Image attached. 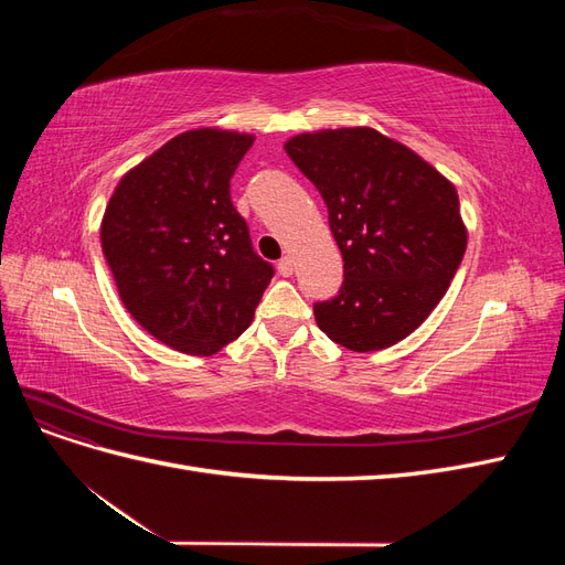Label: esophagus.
<instances>
[{"label": "esophagus", "instance_id": "34e87169", "mask_svg": "<svg viewBox=\"0 0 565 565\" xmlns=\"http://www.w3.org/2000/svg\"><path fill=\"white\" fill-rule=\"evenodd\" d=\"M278 273L282 278H289L295 273V262L289 259V256H282V259L278 262Z\"/></svg>", "mask_w": 565, "mask_h": 565}]
</instances>
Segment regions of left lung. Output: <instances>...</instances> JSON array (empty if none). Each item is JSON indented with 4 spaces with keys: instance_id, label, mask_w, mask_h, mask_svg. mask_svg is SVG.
<instances>
[{
    "instance_id": "left-lung-1",
    "label": "left lung",
    "mask_w": 565,
    "mask_h": 565,
    "mask_svg": "<svg viewBox=\"0 0 565 565\" xmlns=\"http://www.w3.org/2000/svg\"><path fill=\"white\" fill-rule=\"evenodd\" d=\"M328 204L344 259L318 328L349 351H380L417 330L448 292L467 249L455 185L403 143L353 127L285 143Z\"/></svg>"
}]
</instances>
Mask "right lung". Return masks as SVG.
<instances>
[{"mask_svg":"<svg viewBox=\"0 0 565 565\" xmlns=\"http://www.w3.org/2000/svg\"><path fill=\"white\" fill-rule=\"evenodd\" d=\"M254 136L195 129L122 177L100 243L134 320L162 344L212 355L254 318L273 266L252 247L231 179Z\"/></svg>","mask_w":565,"mask_h":565,"instance_id":"1","label":"right lung"}]
</instances>
